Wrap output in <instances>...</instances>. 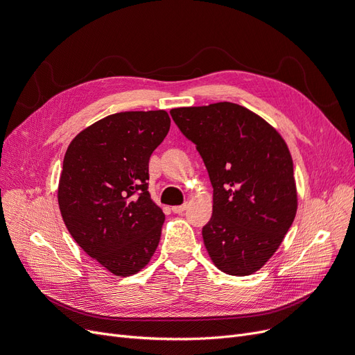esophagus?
Listing matches in <instances>:
<instances>
[{
  "mask_svg": "<svg viewBox=\"0 0 355 355\" xmlns=\"http://www.w3.org/2000/svg\"><path fill=\"white\" fill-rule=\"evenodd\" d=\"M188 208V204L185 202V204H182V205H175V207H172V211L175 212V214H182L183 211H185Z\"/></svg>",
  "mask_w": 355,
  "mask_h": 355,
  "instance_id": "34e87169",
  "label": "esophagus"
}]
</instances>
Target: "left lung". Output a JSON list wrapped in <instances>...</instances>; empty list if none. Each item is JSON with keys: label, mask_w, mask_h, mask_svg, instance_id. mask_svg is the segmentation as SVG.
<instances>
[{"label": "left lung", "mask_w": 355, "mask_h": 355, "mask_svg": "<svg viewBox=\"0 0 355 355\" xmlns=\"http://www.w3.org/2000/svg\"><path fill=\"white\" fill-rule=\"evenodd\" d=\"M208 170L212 217L204 245L220 271L245 277L279 248L297 212L290 150L279 132L230 102L170 110Z\"/></svg>", "instance_id": "8db88e82"}]
</instances>
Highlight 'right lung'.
Instances as JSON below:
<instances>
[{
    "label": "right lung",
    "instance_id": "1",
    "mask_svg": "<svg viewBox=\"0 0 355 355\" xmlns=\"http://www.w3.org/2000/svg\"><path fill=\"white\" fill-rule=\"evenodd\" d=\"M170 130L166 110L113 113L71 141L58 185L69 234L109 272L141 271L159 246L164 214L148 193V162Z\"/></svg>",
    "mask_w": 355,
    "mask_h": 355
}]
</instances>
